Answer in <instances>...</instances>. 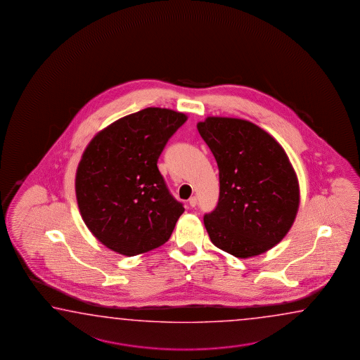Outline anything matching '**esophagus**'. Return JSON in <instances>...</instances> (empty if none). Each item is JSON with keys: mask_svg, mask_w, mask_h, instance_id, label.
<instances>
[{"mask_svg": "<svg viewBox=\"0 0 360 360\" xmlns=\"http://www.w3.org/2000/svg\"><path fill=\"white\" fill-rule=\"evenodd\" d=\"M197 197H191V199H189V205H191V207H195V205H197Z\"/></svg>", "mask_w": 360, "mask_h": 360, "instance_id": "34e87169", "label": "esophagus"}]
</instances>
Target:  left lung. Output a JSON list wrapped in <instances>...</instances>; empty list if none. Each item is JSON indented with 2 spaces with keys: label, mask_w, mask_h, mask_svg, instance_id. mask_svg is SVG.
I'll return each mask as SVG.
<instances>
[{
  "label": "left lung",
  "mask_w": 360,
  "mask_h": 360,
  "mask_svg": "<svg viewBox=\"0 0 360 360\" xmlns=\"http://www.w3.org/2000/svg\"><path fill=\"white\" fill-rule=\"evenodd\" d=\"M197 127L219 171V203L205 214L210 239L236 258L267 252L289 233L299 208L289 157L250 121L210 116Z\"/></svg>",
  "instance_id": "left-lung-1"
}]
</instances>
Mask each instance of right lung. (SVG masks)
Returning a JSON list of instances; mask_svg holds the SVG:
<instances>
[{
  "label": "right lung",
  "mask_w": 360,
  "mask_h": 360,
  "mask_svg": "<svg viewBox=\"0 0 360 360\" xmlns=\"http://www.w3.org/2000/svg\"><path fill=\"white\" fill-rule=\"evenodd\" d=\"M185 113L148 107L101 130L75 177L82 219L116 253L133 257L169 239L183 205L171 195L157 161Z\"/></svg>",
  "instance_id": "add662e5"
}]
</instances>
